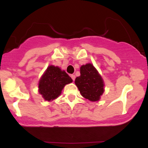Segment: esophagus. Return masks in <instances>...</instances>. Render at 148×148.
<instances>
[{"label": "esophagus", "mask_w": 148, "mask_h": 148, "mask_svg": "<svg viewBox=\"0 0 148 148\" xmlns=\"http://www.w3.org/2000/svg\"><path fill=\"white\" fill-rule=\"evenodd\" d=\"M70 76H71V78H72V79L73 80V81H74V80H75V78H76L75 75H74V74H72V75H71Z\"/></svg>", "instance_id": "obj_1"}]
</instances>
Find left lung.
<instances>
[{
    "instance_id": "obj_1",
    "label": "left lung",
    "mask_w": 148,
    "mask_h": 148,
    "mask_svg": "<svg viewBox=\"0 0 148 148\" xmlns=\"http://www.w3.org/2000/svg\"><path fill=\"white\" fill-rule=\"evenodd\" d=\"M80 73L81 76L76 78L75 84L81 95L90 101H98L104 91L102 78L90 63L81 66Z\"/></svg>"
}]
</instances>
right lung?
Returning <instances> with one entry per match:
<instances>
[{"label":"right lung","instance_id":"add662e5","mask_svg":"<svg viewBox=\"0 0 148 148\" xmlns=\"http://www.w3.org/2000/svg\"><path fill=\"white\" fill-rule=\"evenodd\" d=\"M72 82V79L64 71L58 67L50 65L42 76L39 83V92L47 101H51L61 94L66 84Z\"/></svg>","mask_w":148,"mask_h":148}]
</instances>
